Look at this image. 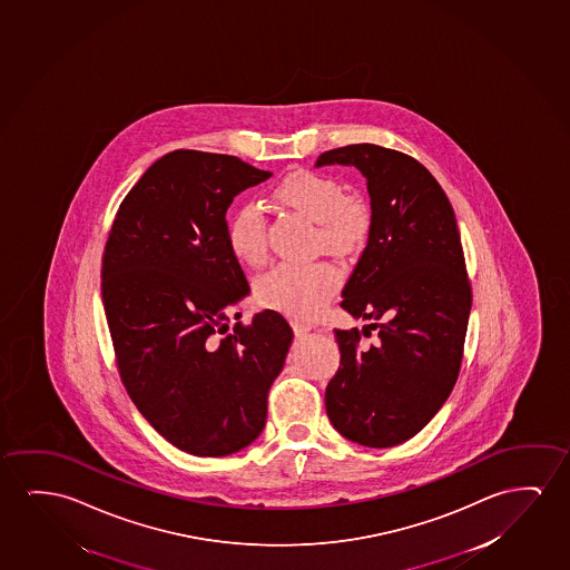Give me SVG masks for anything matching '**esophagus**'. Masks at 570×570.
<instances>
[{
    "label": "esophagus",
    "instance_id": "34e87169",
    "mask_svg": "<svg viewBox=\"0 0 570 570\" xmlns=\"http://www.w3.org/2000/svg\"><path fill=\"white\" fill-rule=\"evenodd\" d=\"M291 326H293V332H295V336L303 337L313 330V326L311 324H305V322L301 321H293L291 322Z\"/></svg>",
    "mask_w": 570,
    "mask_h": 570
}]
</instances>
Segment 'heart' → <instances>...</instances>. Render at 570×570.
<instances>
[{"label": "heart", "mask_w": 570, "mask_h": 570, "mask_svg": "<svg viewBox=\"0 0 570 570\" xmlns=\"http://www.w3.org/2000/svg\"><path fill=\"white\" fill-rule=\"evenodd\" d=\"M273 197L314 220V242L336 256L360 249L373 228L370 200L357 191H342L334 177L293 169L272 187ZM228 246L244 264L267 259V220L256 203H246L228 220ZM342 283L328 262H285L257 279V301L293 318H313Z\"/></svg>", "instance_id": "heart-1"}]
</instances>
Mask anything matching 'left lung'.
<instances>
[{
  "label": "left lung",
  "mask_w": 570,
  "mask_h": 570,
  "mask_svg": "<svg viewBox=\"0 0 570 570\" xmlns=\"http://www.w3.org/2000/svg\"><path fill=\"white\" fill-rule=\"evenodd\" d=\"M355 166L367 179L373 228L342 291V308L373 321L375 344L336 330L340 367L326 386L330 422L347 440L393 448L448 401L461 370L471 283L458 220L435 177L377 145L322 153L316 166ZM367 335V337H370Z\"/></svg>",
  "instance_id": "left-lung-1"
}]
</instances>
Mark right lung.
<instances>
[{"instance_id": "right-lung-1", "label": "right lung", "mask_w": 570, "mask_h": 570, "mask_svg": "<svg viewBox=\"0 0 570 570\" xmlns=\"http://www.w3.org/2000/svg\"><path fill=\"white\" fill-rule=\"evenodd\" d=\"M269 171L236 156L174 150L146 169L112 220L101 295L120 381L154 430L197 458L262 433L293 330L275 311L230 328L249 293L226 210Z\"/></svg>"}]
</instances>
